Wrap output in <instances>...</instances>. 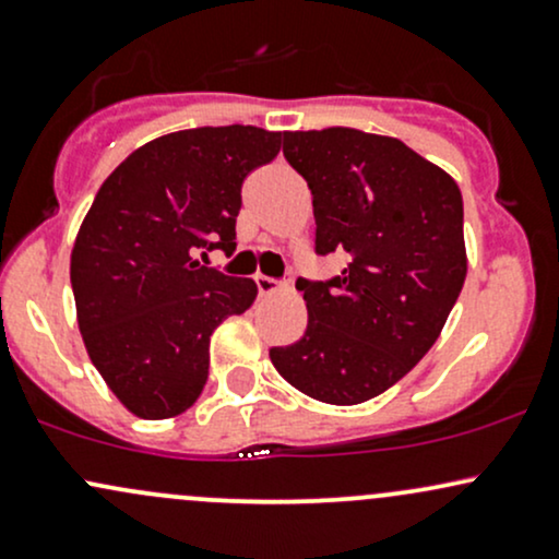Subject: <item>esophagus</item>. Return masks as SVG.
<instances>
[{
    "mask_svg": "<svg viewBox=\"0 0 559 559\" xmlns=\"http://www.w3.org/2000/svg\"><path fill=\"white\" fill-rule=\"evenodd\" d=\"M254 284H258V292H260V297H271V294H275V292H281V281H275V278H267V275H254Z\"/></svg>",
    "mask_w": 559,
    "mask_h": 559,
    "instance_id": "34e87169",
    "label": "esophagus"
}]
</instances>
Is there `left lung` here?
<instances>
[{
	"label": "left lung",
	"mask_w": 559,
	"mask_h": 559,
	"mask_svg": "<svg viewBox=\"0 0 559 559\" xmlns=\"http://www.w3.org/2000/svg\"><path fill=\"white\" fill-rule=\"evenodd\" d=\"M284 155L310 186L316 252L349 262L297 281L307 331L271 360L312 400L368 402L423 360L463 292V194L400 139L357 128L286 131Z\"/></svg>",
	"instance_id": "8db88e82"
}]
</instances>
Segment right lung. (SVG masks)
<instances>
[{
    "label": "right lung",
    "mask_w": 559,
    "mask_h": 559,
    "mask_svg": "<svg viewBox=\"0 0 559 559\" xmlns=\"http://www.w3.org/2000/svg\"><path fill=\"white\" fill-rule=\"evenodd\" d=\"M278 152V131L189 128L146 141L96 191L70 254L75 316L94 368L136 418L186 413L207 383L213 331L258 297L252 278L199 254L234 252L243 178Z\"/></svg>",
    "instance_id": "obj_1"
}]
</instances>
